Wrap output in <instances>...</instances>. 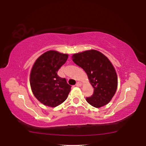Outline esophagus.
Instances as JSON below:
<instances>
[{
	"mask_svg": "<svg viewBox=\"0 0 146 146\" xmlns=\"http://www.w3.org/2000/svg\"><path fill=\"white\" fill-rule=\"evenodd\" d=\"M81 85H82V84H81L80 82H77L76 84V86H78V87H80Z\"/></svg>",
	"mask_w": 146,
	"mask_h": 146,
	"instance_id": "esophagus-1",
	"label": "esophagus"
}]
</instances>
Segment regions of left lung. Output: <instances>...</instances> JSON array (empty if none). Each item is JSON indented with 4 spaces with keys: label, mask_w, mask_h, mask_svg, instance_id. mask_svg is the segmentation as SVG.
Instances as JSON below:
<instances>
[{
    "label": "left lung",
    "mask_w": 146,
    "mask_h": 146,
    "mask_svg": "<svg viewBox=\"0 0 146 146\" xmlns=\"http://www.w3.org/2000/svg\"><path fill=\"white\" fill-rule=\"evenodd\" d=\"M73 61L87 73L94 88L93 94L86 100L93 107L100 108L111 100L117 88V75L112 64L97 50L74 54Z\"/></svg>",
    "instance_id": "1"
}]
</instances>
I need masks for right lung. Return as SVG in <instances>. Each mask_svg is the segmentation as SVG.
Masks as SVG:
<instances>
[{"instance_id":"add662e5","label":"right lung","mask_w":146,"mask_h":146,"mask_svg":"<svg viewBox=\"0 0 146 146\" xmlns=\"http://www.w3.org/2000/svg\"><path fill=\"white\" fill-rule=\"evenodd\" d=\"M68 55L48 51L36 59L30 74V85L36 99L45 106L56 107L66 100L71 86L57 75Z\"/></svg>"}]
</instances>
